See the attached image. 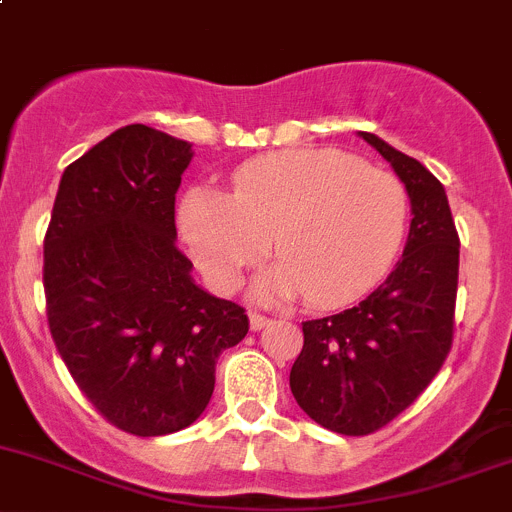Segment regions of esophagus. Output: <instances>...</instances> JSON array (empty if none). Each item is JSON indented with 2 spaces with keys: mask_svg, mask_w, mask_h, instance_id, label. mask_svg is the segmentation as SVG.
Here are the masks:
<instances>
[{
  "mask_svg": "<svg viewBox=\"0 0 512 512\" xmlns=\"http://www.w3.org/2000/svg\"><path fill=\"white\" fill-rule=\"evenodd\" d=\"M270 325V317L260 315V312H250V330H262V327Z\"/></svg>",
  "mask_w": 512,
  "mask_h": 512,
  "instance_id": "esophagus-1",
  "label": "esophagus"
}]
</instances>
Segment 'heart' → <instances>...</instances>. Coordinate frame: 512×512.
<instances>
[{
	"label": "heart",
	"instance_id": "obj_1",
	"mask_svg": "<svg viewBox=\"0 0 512 512\" xmlns=\"http://www.w3.org/2000/svg\"><path fill=\"white\" fill-rule=\"evenodd\" d=\"M408 225L403 182L335 150H287L232 175L230 195L190 187L180 230L210 285L230 292L270 240L280 262L252 285L257 300L307 292L317 307L365 295L393 265Z\"/></svg>",
	"mask_w": 512,
	"mask_h": 512
}]
</instances>
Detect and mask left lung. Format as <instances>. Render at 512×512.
Wrapping results in <instances>:
<instances>
[{"label": "left lung", "instance_id": "1", "mask_svg": "<svg viewBox=\"0 0 512 512\" xmlns=\"http://www.w3.org/2000/svg\"><path fill=\"white\" fill-rule=\"evenodd\" d=\"M410 197V232L388 280L360 305L302 322L290 370L297 405L322 428L370 435L418 400L453 345L460 240L438 177L370 132Z\"/></svg>", "mask_w": 512, "mask_h": 512}]
</instances>
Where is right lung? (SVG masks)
<instances>
[{
	"instance_id": "right-lung-1",
	"label": "right lung",
	"mask_w": 512,
	"mask_h": 512,
	"mask_svg": "<svg viewBox=\"0 0 512 512\" xmlns=\"http://www.w3.org/2000/svg\"><path fill=\"white\" fill-rule=\"evenodd\" d=\"M192 155L147 124L119 127L64 170L44 235L57 352L89 403L140 438L195 423L217 357L250 330L177 250L175 195Z\"/></svg>"
}]
</instances>
